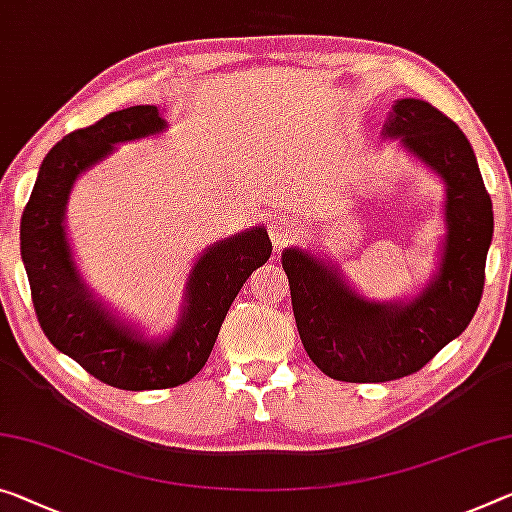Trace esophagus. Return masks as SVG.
Listing matches in <instances>:
<instances>
[{
  "mask_svg": "<svg viewBox=\"0 0 512 512\" xmlns=\"http://www.w3.org/2000/svg\"><path fill=\"white\" fill-rule=\"evenodd\" d=\"M270 238L274 245H286L290 238H295V224L288 217H272L270 219Z\"/></svg>",
  "mask_w": 512,
  "mask_h": 512,
  "instance_id": "34e87169",
  "label": "esophagus"
}]
</instances>
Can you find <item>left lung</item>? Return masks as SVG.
<instances>
[{"mask_svg": "<svg viewBox=\"0 0 512 512\" xmlns=\"http://www.w3.org/2000/svg\"><path fill=\"white\" fill-rule=\"evenodd\" d=\"M444 183V235L437 270L403 300L361 295L336 263L304 247H288L297 332L313 364L341 382H389L412 375L465 332L483 295L492 245V201L474 148L458 125L426 100L393 102L382 128Z\"/></svg>", "mask_w": 512, "mask_h": 512, "instance_id": "8db88e82", "label": "left lung"}]
</instances>
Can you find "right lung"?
Returning a JSON list of instances; mask_svg holds the SVG:
<instances>
[{
  "label": "right lung",
  "mask_w": 512,
  "mask_h": 512,
  "mask_svg": "<svg viewBox=\"0 0 512 512\" xmlns=\"http://www.w3.org/2000/svg\"><path fill=\"white\" fill-rule=\"evenodd\" d=\"M167 128L155 105H137L70 132L45 155L20 222V254L45 336L86 373L125 391L190 382L206 366L242 283L272 254L265 226H251L203 249L187 274L176 325L162 336L146 334L96 297L68 240L70 192L77 178L119 144L162 135Z\"/></svg>",
  "instance_id": "right-lung-1"
}]
</instances>
